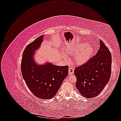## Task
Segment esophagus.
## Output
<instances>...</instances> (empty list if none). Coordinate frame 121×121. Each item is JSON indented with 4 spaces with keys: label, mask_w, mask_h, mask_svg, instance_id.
<instances>
[{
    "label": "esophagus",
    "mask_w": 121,
    "mask_h": 121,
    "mask_svg": "<svg viewBox=\"0 0 121 121\" xmlns=\"http://www.w3.org/2000/svg\"><path fill=\"white\" fill-rule=\"evenodd\" d=\"M74 73V69L73 67H70L69 69V75H72Z\"/></svg>",
    "instance_id": "34e87169"
}]
</instances>
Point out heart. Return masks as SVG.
I'll use <instances>...</instances> for the list:
<instances>
[{
    "instance_id": "obj_1",
    "label": "heart",
    "mask_w": 121,
    "mask_h": 121,
    "mask_svg": "<svg viewBox=\"0 0 121 121\" xmlns=\"http://www.w3.org/2000/svg\"><path fill=\"white\" fill-rule=\"evenodd\" d=\"M94 52L93 47L86 42H81L74 45L68 49L69 56L75 54V62L78 65L85 64L92 56Z\"/></svg>"
}]
</instances>
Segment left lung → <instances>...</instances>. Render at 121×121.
Here are the masks:
<instances>
[{"label": "left lung", "instance_id": "1", "mask_svg": "<svg viewBox=\"0 0 121 121\" xmlns=\"http://www.w3.org/2000/svg\"><path fill=\"white\" fill-rule=\"evenodd\" d=\"M112 60L108 48L100 40V47L95 56L74 70L76 87L82 96L90 98L100 94L110 79Z\"/></svg>", "mask_w": 121, "mask_h": 121}]
</instances>
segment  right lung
I'll return each mask as SVG.
<instances>
[{
  "mask_svg": "<svg viewBox=\"0 0 121 121\" xmlns=\"http://www.w3.org/2000/svg\"><path fill=\"white\" fill-rule=\"evenodd\" d=\"M43 36H40L24 49L21 72L28 88L35 96L49 99L56 95L68 76L69 67L55 65L49 63L38 65L35 63L34 54L42 43Z\"/></svg>",
  "mask_w": 121,
  "mask_h": 121,
  "instance_id": "add662e5",
  "label": "right lung"
}]
</instances>
